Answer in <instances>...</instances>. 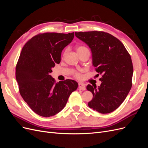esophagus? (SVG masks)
Segmentation results:
<instances>
[{
    "label": "esophagus",
    "instance_id": "esophagus-1",
    "mask_svg": "<svg viewBox=\"0 0 148 148\" xmlns=\"http://www.w3.org/2000/svg\"><path fill=\"white\" fill-rule=\"evenodd\" d=\"M78 88L79 89H81V90L84 91V90H85V89H86V86H85V85L84 84L79 83H78Z\"/></svg>",
    "mask_w": 148,
    "mask_h": 148
}]
</instances>
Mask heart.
<instances>
[{
    "mask_svg": "<svg viewBox=\"0 0 148 148\" xmlns=\"http://www.w3.org/2000/svg\"><path fill=\"white\" fill-rule=\"evenodd\" d=\"M86 50H88V48L83 46H79L77 47V52H82V51H86ZM65 53H66V51L64 52V55H65ZM74 75H75V77L76 78H81V75H80V73L78 72V71H75V72H74Z\"/></svg>",
    "mask_w": 148,
    "mask_h": 148,
    "instance_id": "obj_1",
    "label": "heart"
}]
</instances>
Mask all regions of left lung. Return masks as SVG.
<instances>
[{"label":"left lung","mask_w":148,"mask_h":148,"mask_svg":"<svg viewBox=\"0 0 148 148\" xmlns=\"http://www.w3.org/2000/svg\"><path fill=\"white\" fill-rule=\"evenodd\" d=\"M75 36L91 49L92 65L97 75H102L98 88L90 84L86 87L93 95L88 106L101 114L110 113L122 104L131 89V56L122 42L108 33L75 32Z\"/></svg>","instance_id":"8db88e82"}]
</instances>
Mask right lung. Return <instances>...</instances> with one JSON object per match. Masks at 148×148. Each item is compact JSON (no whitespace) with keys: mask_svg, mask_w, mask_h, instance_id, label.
<instances>
[{"mask_svg":"<svg viewBox=\"0 0 148 148\" xmlns=\"http://www.w3.org/2000/svg\"><path fill=\"white\" fill-rule=\"evenodd\" d=\"M74 33H45L26 42L16 66V79L24 101L36 114L44 117L63 109L78 83L66 79L56 83L50 74L60 64L63 49L72 41Z\"/></svg>","mask_w":148,"mask_h":148,"instance_id":"add662e5","label":"right lung"}]
</instances>
